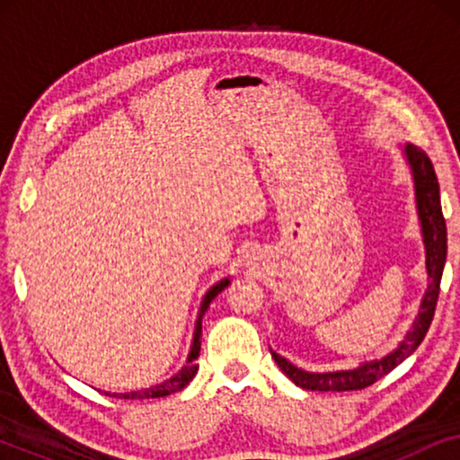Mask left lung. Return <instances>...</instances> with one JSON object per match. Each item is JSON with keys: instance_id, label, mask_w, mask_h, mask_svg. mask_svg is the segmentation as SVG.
I'll list each match as a JSON object with an SVG mask.
<instances>
[{"instance_id": "8db88e82", "label": "left lung", "mask_w": 460, "mask_h": 460, "mask_svg": "<svg viewBox=\"0 0 460 460\" xmlns=\"http://www.w3.org/2000/svg\"><path fill=\"white\" fill-rule=\"evenodd\" d=\"M404 156L408 167L412 172L414 180V199H417V213L420 222V232H423V244H425V266L427 276H429V287L420 301L419 316L414 318L412 329L406 332L398 348L392 354L379 358V360L362 362L358 368L351 370H335V373H307L301 370L282 358L280 354L272 351L274 362L279 364L282 373L291 379L295 385L312 389V392H354V389H364L379 381L381 376L412 356V351L419 348L423 341L427 331H429L433 312L438 305L439 295V282H442V272L446 263V219L442 216V205H439V184L438 175L433 172V165L425 150L412 144L404 146Z\"/></svg>"}]
</instances>
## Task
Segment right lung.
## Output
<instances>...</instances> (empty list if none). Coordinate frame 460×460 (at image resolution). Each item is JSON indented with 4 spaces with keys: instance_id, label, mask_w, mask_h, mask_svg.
<instances>
[{
    "instance_id": "right-lung-1",
    "label": "right lung",
    "mask_w": 460,
    "mask_h": 460,
    "mask_svg": "<svg viewBox=\"0 0 460 460\" xmlns=\"http://www.w3.org/2000/svg\"><path fill=\"white\" fill-rule=\"evenodd\" d=\"M228 285H230V279L219 280L217 285H213L203 297V304H200L199 318H197V326H194L190 354H188V360L184 367H181L180 373H175L172 379L163 381V383H159V385H153L148 389H137V392H128V394H112V395H115V398H121V400H148V398H165V395H172L175 392H180V389H184L188 383L194 379V375H197V370H199V364L194 360H197L200 354V332H203V316H205L207 307H209L211 301L216 299L217 295L222 293Z\"/></svg>"
}]
</instances>
